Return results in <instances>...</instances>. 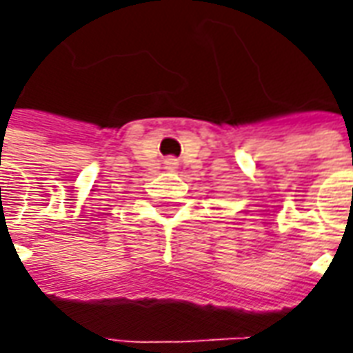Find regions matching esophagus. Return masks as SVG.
Returning a JSON list of instances; mask_svg holds the SVG:
<instances>
[{
	"mask_svg": "<svg viewBox=\"0 0 353 353\" xmlns=\"http://www.w3.org/2000/svg\"><path fill=\"white\" fill-rule=\"evenodd\" d=\"M165 165H167V169H176V159H167Z\"/></svg>",
	"mask_w": 353,
	"mask_h": 353,
	"instance_id": "34e87169",
	"label": "esophagus"
}]
</instances>
